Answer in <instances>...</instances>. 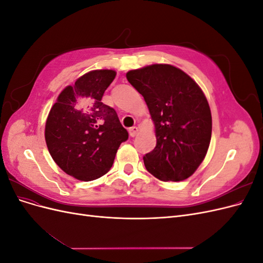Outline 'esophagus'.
<instances>
[{
  "mask_svg": "<svg viewBox=\"0 0 263 263\" xmlns=\"http://www.w3.org/2000/svg\"><path fill=\"white\" fill-rule=\"evenodd\" d=\"M137 134H138V127H136V126L130 127V128H129V135H130V136L135 137Z\"/></svg>",
  "mask_w": 263,
  "mask_h": 263,
  "instance_id": "1",
  "label": "esophagus"
}]
</instances>
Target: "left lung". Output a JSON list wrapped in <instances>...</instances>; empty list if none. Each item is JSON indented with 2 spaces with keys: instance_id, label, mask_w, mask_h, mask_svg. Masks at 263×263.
<instances>
[{
  "instance_id": "left-lung-1",
  "label": "left lung",
  "mask_w": 263,
  "mask_h": 263,
  "mask_svg": "<svg viewBox=\"0 0 263 263\" xmlns=\"http://www.w3.org/2000/svg\"><path fill=\"white\" fill-rule=\"evenodd\" d=\"M126 78L144 97L155 124L157 145L144 156L146 169L164 182L190 178L212 137L211 108L202 89L184 71L163 63L130 70Z\"/></svg>"
}]
</instances>
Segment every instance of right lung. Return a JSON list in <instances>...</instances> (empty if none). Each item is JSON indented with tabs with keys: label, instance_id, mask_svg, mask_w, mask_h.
<instances>
[{
	"label": "right lung",
	"instance_id": "1",
	"mask_svg": "<svg viewBox=\"0 0 263 263\" xmlns=\"http://www.w3.org/2000/svg\"><path fill=\"white\" fill-rule=\"evenodd\" d=\"M116 71L92 70L58 95L45 126L53 161L80 181L99 179L112 168L117 150L128 139L115 109L102 103Z\"/></svg>",
	"mask_w": 263,
	"mask_h": 263
}]
</instances>
